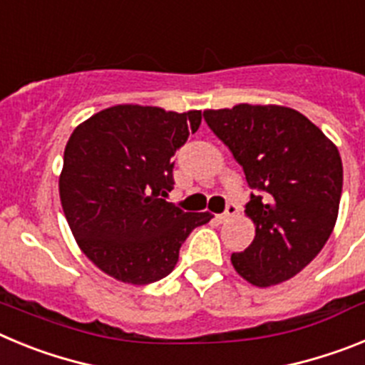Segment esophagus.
Listing matches in <instances>:
<instances>
[{
  "mask_svg": "<svg viewBox=\"0 0 365 365\" xmlns=\"http://www.w3.org/2000/svg\"><path fill=\"white\" fill-rule=\"evenodd\" d=\"M237 212H240V206L235 205V202H228V205H227V210H225V214L217 215V221H219V222L228 221V219L234 217V215L237 214Z\"/></svg>",
  "mask_w": 365,
  "mask_h": 365,
  "instance_id": "obj_1",
  "label": "esophagus"
}]
</instances>
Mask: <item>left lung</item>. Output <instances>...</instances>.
Wrapping results in <instances>:
<instances>
[{
	"label": "left lung",
	"mask_w": 365,
	"mask_h": 365,
	"mask_svg": "<svg viewBox=\"0 0 365 365\" xmlns=\"http://www.w3.org/2000/svg\"><path fill=\"white\" fill-rule=\"evenodd\" d=\"M202 117L254 190L245 212L256 237L232 254L235 272L256 287L291 279L320 254L336 222L344 182L338 148L283 106L240 104Z\"/></svg>",
	"instance_id": "left-lung-1"
}]
</instances>
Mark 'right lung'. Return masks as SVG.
<instances>
[{
    "instance_id": "right-lung-1",
    "label": "right lung",
    "mask_w": 365,
    "mask_h": 365,
    "mask_svg": "<svg viewBox=\"0 0 365 365\" xmlns=\"http://www.w3.org/2000/svg\"><path fill=\"white\" fill-rule=\"evenodd\" d=\"M201 125V111L113 106L73 131L63 151L60 201L74 240L102 272L148 285L175 269L190 232L208 212L168 202L173 155Z\"/></svg>"
}]
</instances>
